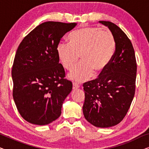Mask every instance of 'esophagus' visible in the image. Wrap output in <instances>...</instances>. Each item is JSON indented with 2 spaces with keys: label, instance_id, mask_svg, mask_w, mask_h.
I'll list each match as a JSON object with an SVG mask.
<instances>
[{
  "label": "esophagus",
  "instance_id": "1",
  "mask_svg": "<svg viewBox=\"0 0 149 149\" xmlns=\"http://www.w3.org/2000/svg\"><path fill=\"white\" fill-rule=\"evenodd\" d=\"M79 85L77 84V83H72V89H74V90H75V89H79Z\"/></svg>",
  "mask_w": 149,
  "mask_h": 149
}]
</instances>
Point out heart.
Here are the masks:
<instances>
[{"label":"heart","mask_w":149,"mask_h":149,"mask_svg":"<svg viewBox=\"0 0 149 149\" xmlns=\"http://www.w3.org/2000/svg\"><path fill=\"white\" fill-rule=\"evenodd\" d=\"M70 43L60 41L57 53L62 66L71 70L79 60V64L68 78L77 82H84L93 75L105 72L113 60L116 49L113 34L109 30L98 27H83L73 32L69 36Z\"/></svg>","instance_id":"1"}]
</instances>
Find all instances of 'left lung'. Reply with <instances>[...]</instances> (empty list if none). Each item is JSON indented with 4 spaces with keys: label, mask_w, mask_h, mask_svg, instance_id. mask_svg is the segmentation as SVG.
Instances as JSON below:
<instances>
[{
    "label": "left lung",
    "mask_w": 149,
    "mask_h": 149,
    "mask_svg": "<svg viewBox=\"0 0 149 149\" xmlns=\"http://www.w3.org/2000/svg\"><path fill=\"white\" fill-rule=\"evenodd\" d=\"M113 34L116 49L107 70L98 78L83 84L84 117L97 127H113L127 114L135 93L137 65L129 38L111 22L100 21Z\"/></svg>",
    "instance_id": "1"
}]
</instances>
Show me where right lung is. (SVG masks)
I'll return each instance as SVG.
<instances>
[{"instance_id":"right-lung-1","label":"right lung","mask_w":149,"mask_h":149,"mask_svg":"<svg viewBox=\"0 0 149 149\" xmlns=\"http://www.w3.org/2000/svg\"><path fill=\"white\" fill-rule=\"evenodd\" d=\"M77 24L44 22L18 47L11 70L13 97L19 114L30 123L47 125L62 113L72 84L64 79L65 71L59 63L57 46Z\"/></svg>"}]
</instances>
